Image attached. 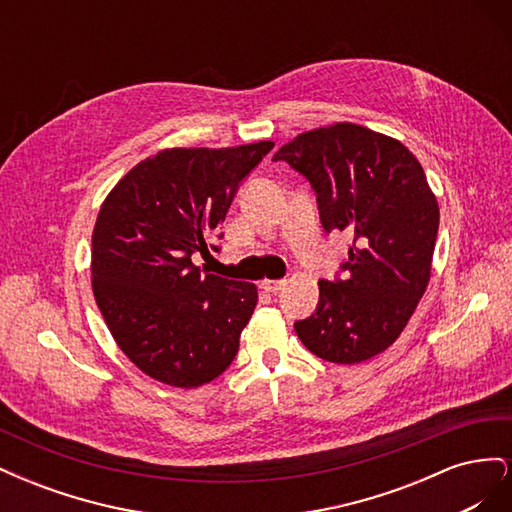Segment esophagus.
<instances>
[{
	"instance_id": "34e87169",
	"label": "esophagus",
	"mask_w": 512,
	"mask_h": 512,
	"mask_svg": "<svg viewBox=\"0 0 512 512\" xmlns=\"http://www.w3.org/2000/svg\"><path fill=\"white\" fill-rule=\"evenodd\" d=\"M284 286H286L284 280H262L260 282V288L265 292H277V290H282Z\"/></svg>"
}]
</instances>
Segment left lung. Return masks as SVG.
<instances>
[{
	"label": "left lung",
	"instance_id": "1",
	"mask_svg": "<svg viewBox=\"0 0 512 512\" xmlns=\"http://www.w3.org/2000/svg\"><path fill=\"white\" fill-rule=\"evenodd\" d=\"M316 190L327 232L352 237L346 280H320L316 314L294 322L331 363H363L406 329L431 277L440 207L425 170L397 138L339 121L275 151Z\"/></svg>",
	"mask_w": 512,
	"mask_h": 512
}]
</instances>
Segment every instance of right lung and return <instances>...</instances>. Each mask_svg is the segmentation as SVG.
<instances>
[{
    "mask_svg": "<svg viewBox=\"0 0 512 512\" xmlns=\"http://www.w3.org/2000/svg\"><path fill=\"white\" fill-rule=\"evenodd\" d=\"M271 149L273 141L162 149L104 198L91 288L117 346L149 378L196 389L235 359L258 290L200 273L192 254L209 252L239 181Z\"/></svg>",
    "mask_w": 512,
    "mask_h": 512,
    "instance_id": "1",
    "label": "right lung"
}]
</instances>
